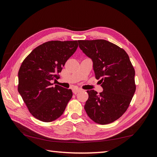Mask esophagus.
Here are the masks:
<instances>
[{"label": "esophagus", "mask_w": 157, "mask_h": 157, "mask_svg": "<svg viewBox=\"0 0 157 157\" xmlns=\"http://www.w3.org/2000/svg\"><path fill=\"white\" fill-rule=\"evenodd\" d=\"M81 90H82L79 89V88H73V92L74 93V94H77V93H78V92H80Z\"/></svg>", "instance_id": "34e87169"}]
</instances>
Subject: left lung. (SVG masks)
I'll return each mask as SVG.
<instances>
[{
  "instance_id": "8db88e82",
  "label": "left lung",
  "mask_w": 157,
  "mask_h": 157,
  "mask_svg": "<svg viewBox=\"0 0 157 157\" xmlns=\"http://www.w3.org/2000/svg\"><path fill=\"white\" fill-rule=\"evenodd\" d=\"M79 47L92 59L96 78L103 89L88 90L84 109L101 125L115 121L128 109L136 91L135 70L124 50L105 40H79Z\"/></svg>"
}]
</instances>
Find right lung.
I'll return each mask as SVG.
<instances>
[{
    "instance_id": "right-lung-1",
    "label": "right lung",
    "mask_w": 157,
    "mask_h": 157,
    "mask_svg": "<svg viewBox=\"0 0 157 157\" xmlns=\"http://www.w3.org/2000/svg\"><path fill=\"white\" fill-rule=\"evenodd\" d=\"M78 41H49L38 46L21 63L18 92L35 118L43 122L60 117L73 96L71 89L52 84L75 52ZM55 84V82H54Z\"/></svg>"
}]
</instances>
